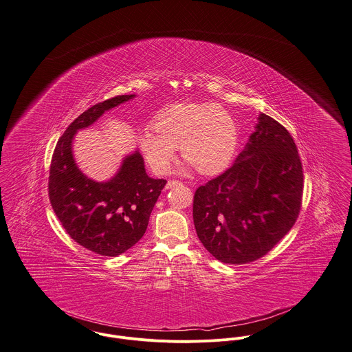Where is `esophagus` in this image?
Segmentation results:
<instances>
[{"label": "esophagus", "mask_w": 352, "mask_h": 352, "mask_svg": "<svg viewBox=\"0 0 352 352\" xmlns=\"http://www.w3.org/2000/svg\"><path fill=\"white\" fill-rule=\"evenodd\" d=\"M177 185H181V182L179 181H177V179H171V181H168L167 182V189H170V188H174V186H177Z\"/></svg>", "instance_id": "1"}]
</instances>
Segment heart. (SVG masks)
Masks as SVG:
<instances>
[{
	"label": "heart",
	"instance_id": "1",
	"mask_svg": "<svg viewBox=\"0 0 352 352\" xmlns=\"http://www.w3.org/2000/svg\"><path fill=\"white\" fill-rule=\"evenodd\" d=\"M152 129L139 135L145 162L156 174H167L177 148L199 173L214 174L231 160L238 129L231 114L217 103H185L162 110Z\"/></svg>",
	"mask_w": 352,
	"mask_h": 352
}]
</instances>
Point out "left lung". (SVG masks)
<instances>
[{"mask_svg":"<svg viewBox=\"0 0 352 352\" xmlns=\"http://www.w3.org/2000/svg\"><path fill=\"white\" fill-rule=\"evenodd\" d=\"M302 195L303 170L295 141L276 120L260 114L235 163L195 192L197 236L221 263L256 261L292 228Z\"/></svg>","mask_w":352,"mask_h":352,"instance_id":"1","label":"left lung"}]
</instances>
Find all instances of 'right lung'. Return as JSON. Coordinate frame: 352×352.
<instances>
[{
  "instance_id": "right-lung-1",
  "label": "right lung",
  "mask_w": 352,
  "mask_h": 352,
  "mask_svg": "<svg viewBox=\"0 0 352 352\" xmlns=\"http://www.w3.org/2000/svg\"><path fill=\"white\" fill-rule=\"evenodd\" d=\"M133 96H114L80 114L57 141L50 164L49 199L58 220L74 242L106 257H117L140 241L167 181L148 177L136 151L113 179L95 182L76 166L72 140L78 129Z\"/></svg>"
}]
</instances>
